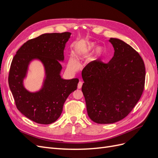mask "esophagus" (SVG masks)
Instances as JSON below:
<instances>
[{"label":"esophagus","mask_w":158,"mask_h":158,"mask_svg":"<svg viewBox=\"0 0 158 158\" xmlns=\"http://www.w3.org/2000/svg\"><path fill=\"white\" fill-rule=\"evenodd\" d=\"M82 82H81V81H80L78 84V89H80L81 88H82Z\"/></svg>","instance_id":"esophagus-1"}]
</instances>
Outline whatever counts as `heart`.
<instances>
[{
    "mask_svg": "<svg viewBox=\"0 0 158 158\" xmlns=\"http://www.w3.org/2000/svg\"><path fill=\"white\" fill-rule=\"evenodd\" d=\"M95 44L93 41H89L88 40H83L79 42L77 45H76L73 49L74 56L78 59H86L92 53L95 47ZM103 52V49L102 47H98L95 49L94 52V59H97L100 56ZM68 64L70 69H75L77 66V63L75 60L72 56L69 59Z\"/></svg>",
    "mask_w": 158,
    "mask_h": 158,
    "instance_id": "b5f03b06",
    "label": "heart"
}]
</instances>
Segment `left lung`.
<instances>
[{"label": "left lung", "instance_id": "8db88e82", "mask_svg": "<svg viewBox=\"0 0 158 158\" xmlns=\"http://www.w3.org/2000/svg\"><path fill=\"white\" fill-rule=\"evenodd\" d=\"M109 41L114 48L109 63L98 62L82 72L88 114L98 124H111L126 117L140 99L145 82L140 55L121 40L110 38Z\"/></svg>", "mask_w": 158, "mask_h": 158}]
</instances>
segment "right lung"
Instances as JSON below:
<instances>
[{
    "instance_id": "add662e5",
    "label": "right lung",
    "mask_w": 158,
    "mask_h": 158,
    "mask_svg": "<svg viewBox=\"0 0 158 158\" xmlns=\"http://www.w3.org/2000/svg\"><path fill=\"white\" fill-rule=\"evenodd\" d=\"M71 33H45L25 43L12 59L8 84L18 109L30 120L49 125L55 122L63 111L69 95L77 89L79 80L63 79L60 73L64 50ZM38 60L44 67L41 88L30 92L24 86L30 64Z\"/></svg>"
}]
</instances>
